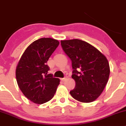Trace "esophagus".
Here are the masks:
<instances>
[{
	"instance_id": "obj_1",
	"label": "esophagus",
	"mask_w": 126,
	"mask_h": 126,
	"mask_svg": "<svg viewBox=\"0 0 126 126\" xmlns=\"http://www.w3.org/2000/svg\"><path fill=\"white\" fill-rule=\"evenodd\" d=\"M67 76H66V77H64V78H61V79H60V80H61L62 82H64L66 80V79H67Z\"/></svg>"
}]
</instances>
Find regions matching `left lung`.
<instances>
[{
	"label": "left lung",
	"instance_id": "8db88e82",
	"mask_svg": "<svg viewBox=\"0 0 126 126\" xmlns=\"http://www.w3.org/2000/svg\"><path fill=\"white\" fill-rule=\"evenodd\" d=\"M61 45L72 60V78L76 82L70 95L82 102L95 101L108 82L110 69L107 59L97 48L82 40H62Z\"/></svg>",
	"mask_w": 126,
	"mask_h": 126
}]
</instances>
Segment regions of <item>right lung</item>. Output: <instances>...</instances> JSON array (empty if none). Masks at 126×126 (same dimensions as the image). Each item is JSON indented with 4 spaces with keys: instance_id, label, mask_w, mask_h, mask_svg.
<instances>
[{
    "instance_id": "obj_1",
    "label": "right lung",
    "mask_w": 126,
    "mask_h": 126,
    "mask_svg": "<svg viewBox=\"0 0 126 126\" xmlns=\"http://www.w3.org/2000/svg\"><path fill=\"white\" fill-rule=\"evenodd\" d=\"M59 45L58 40L41 38L32 43L22 55L16 69V79L23 94L34 103L42 104L53 98L60 83L47 74V62Z\"/></svg>"
}]
</instances>
